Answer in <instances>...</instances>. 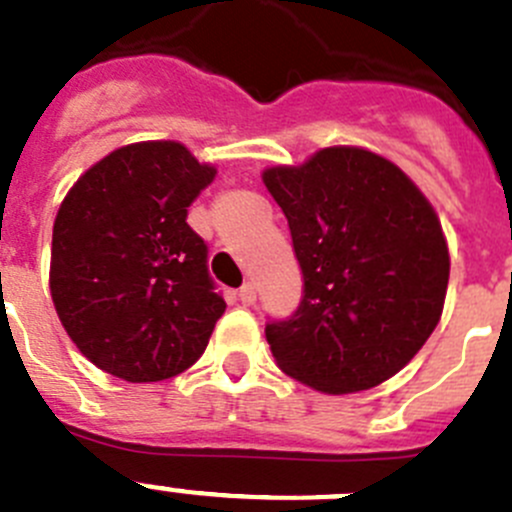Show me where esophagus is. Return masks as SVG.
<instances>
[{
  "label": "esophagus",
  "instance_id": "34e87169",
  "mask_svg": "<svg viewBox=\"0 0 512 512\" xmlns=\"http://www.w3.org/2000/svg\"><path fill=\"white\" fill-rule=\"evenodd\" d=\"M237 297H240L242 305H255V300H257V287L252 285V282H245V285L240 287V292H237Z\"/></svg>",
  "mask_w": 512,
  "mask_h": 512
}]
</instances>
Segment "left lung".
I'll return each mask as SVG.
<instances>
[{
  "label": "left lung",
  "mask_w": 512,
  "mask_h": 512,
  "mask_svg": "<svg viewBox=\"0 0 512 512\" xmlns=\"http://www.w3.org/2000/svg\"><path fill=\"white\" fill-rule=\"evenodd\" d=\"M300 262V307L267 322L277 367L327 395L403 370L440 322L450 255L428 197L385 157L325 147L262 172Z\"/></svg>",
  "instance_id": "8db88e82"
}]
</instances>
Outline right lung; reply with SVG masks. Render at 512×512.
I'll use <instances>...</instances> for the list:
<instances>
[{
	"label": "right lung",
	"mask_w": 512,
	"mask_h": 512,
	"mask_svg": "<svg viewBox=\"0 0 512 512\" xmlns=\"http://www.w3.org/2000/svg\"><path fill=\"white\" fill-rule=\"evenodd\" d=\"M215 175L180 142H135L89 167L59 205L49 290L99 370L157 382L205 352L227 305L187 207Z\"/></svg>",
	"instance_id": "1"
}]
</instances>
